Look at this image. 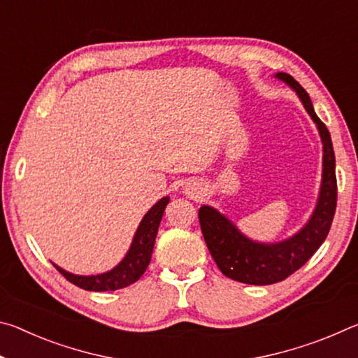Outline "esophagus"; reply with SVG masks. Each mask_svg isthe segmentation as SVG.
Wrapping results in <instances>:
<instances>
[{"instance_id":"obj_1","label":"esophagus","mask_w":358,"mask_h":358,"mask_svg":"<svg viewBox=\"0 0 358 358\" xmlns=\"http://www.w3.org/2000/svg\"><path fill=\"white\" fill-rule=\"evenodd\" d=\"M197 189H199V187L196 186V185H187L186 187H185V194H186V196H189V197H196L197 196Z\"/></svg>"}]
</instances>
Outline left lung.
<instances>
[{"instance_id": "8db88e82", "label": "left lung", "mask_w": 358, "mask_h": 358, "mask_svg": "<svg viewBox=\"0 0 358 358\" xmlns=\"http://www.w3.org/2000/svg\"><path fill=\"white\" fill-rule=\"evenodd\" d=\"M275 78L286 83L299 96L322 142V180L310 220L290 237L275 243H264L248 237L215 207L202 205L199 210L205 243L217 268L230 280L254 286L280 282L305 265L329 235L336 210L335 151L330 132L314 112L310 94L292 76L276 72Z\"/></svg>"}]
</instances>
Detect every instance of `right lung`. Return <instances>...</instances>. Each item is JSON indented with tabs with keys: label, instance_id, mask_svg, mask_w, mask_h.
Instances as JSON below:
<instances>
[{
	"label": "right lung",
	"instance_id": "right-lung-1",
	"mask_svg": "<svg viewBox=\"0 0 358 358\" xmlns=\"http://www.w3.org/2000/svg\"><path fill=\"white\" fill-rule=\"evenodd\" d=\"M171 197L166 196L157 201L153 207H151L145 216L142 217L141 224L132 238V243L129 246L126 256L121 259L118 265H115L112 270L104 271L99 275H74L71 271H66L57 264L55 268L62 273L66 280L71 281L76 286L82 287L85 290H94V292H106V290H117L123 289L129 284L141 280V276L145 273L147 266L151 260V254H153L157 229L164 215V210L167 207Z\"/></svg>",
	"mask_w": 358,
	"mask_h": 358
}]
</instances>
